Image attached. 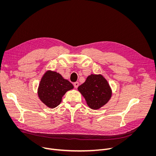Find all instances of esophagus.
Listing matches in <instances>:
<instances>
[{"label": "esophagus", "mask_w": 156, "mask_h": 156, "mask_svg": "<svg viewBox=\"0 0 156 156\" xmlns=\"http://www.w3.org/2000/svg\"><path fill=\"white\" fill-rule=\"evenodd\" d=\"M78 86H79V83L78 82H75V83H74V87H75V88H77Z\"/></svg>", "instance_id": "obj_1"}]
</instances>
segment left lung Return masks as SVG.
<instances>
[{
	"label": "left lung",
	"instance_id": "left-lung-1",
	"mask_svg": "<svg viewBox=\"0 0 156 156\" xmlns=\"http://www.w3.org/2000/svg\"><path fill=\"white\" fill-rule=\"evenodd\" d=\"M78 90L92 109L101 108L111 97V90L108 81L101 75L88 76L85 82L78 87Z\"/></svg>",
	"mask_w": 156,
	"mask_h": 156
}]
</instances>
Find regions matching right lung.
<instances>
[{
    "mask_svg": "<svg viewBox=\"0 0 156 156\" xmlns=\"http://www.w3.org/2000/svg\"><path fill=\"white\" fill-rule=\"evenodd\" d=\"M73 88V84L64 79L60 74L48 71L40 81L38 94L47 107L54 108L60 104L65 93Z\"/></svg>",
    "mask_w": 156,
    "mask_h": 156,
    "instance_id": "1",
    "label": "right lung"
}]
</instances>
